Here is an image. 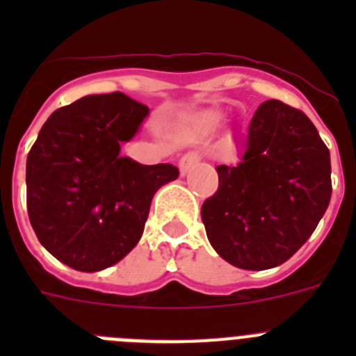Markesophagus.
Listing matches in <instances>:
<instances>
[{
  "label": "esophagus",
  "mask_w": 356,
  "mask_h": 356,
  "mask_svg": "<svg viewBox=\"0 0 356 356\" xmlns=\"http://www.w3.org/2000/svg\"><path fill=\"white\" fill-rule=\"evenodd\" d=\"M201 160L200 153H196V151H191V153H187V155H184L180 159V162H178V165H180V172L181 175H187L191 169L194 168V165H197V162Z\"/></svg>",
  "instance_id": "1"
}]
</instances>
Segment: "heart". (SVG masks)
<instances>
[{
    "label": "heart",
    "instance_id": "1",
    "mask_svg": "<svg viewBox=\"0 0 356 356\" xmlns=\"http://www.w3.org/2000/svg\"><path fill=\"white\" fill-rule=\"evenodd\" d=\"M221 121H222V115L219 114V112H216V110L203 112V114H200V118H197V124H200V128L203 131L213 130V128H217L219 124H221Z\"/></svg>",
    "mask_w": 356,
    "mask_h": 356
}]
</instances>
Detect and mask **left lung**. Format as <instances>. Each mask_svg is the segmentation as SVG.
Wrapping results in <instances>:
<instances>
[{
  "mask_svg": "<svg viewBox=\"0 0 356 356\" xmlns=\"http://www.w3.org/2000/svg\"><path fill=\"white\" fill-rule=\"evenodd\" d=\"M201 207L207 237L232 266L264 271L287 262L314 234L332 197L330 151L312 121L278 99L257 108L235 168Z\"/></svg>",
  "mask_w": 356,
  "mask_h": 356,
  "instance_id": "8db88e82",
  "label": "left lung"
}]
</instances>
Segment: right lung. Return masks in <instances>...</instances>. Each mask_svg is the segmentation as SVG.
<instances>
[{"instance_id": "obj_1", "label": "right lung", "mask_w": 356, "mask_h": 356, "mask_svg": "<svg viewBox=\"0 0 356 356\" xmlns=\"http://www.w3.org/2000/svg\"><path fill=\"white\" fill-rule=\"evenodd\" d=\"M149 108L122 92L85 96L55 110L26 159V207L37 238L81 273L103 271L137 246L151 200L176 180L172 163L121 155Z\"/></svg>"}]
</instances>
